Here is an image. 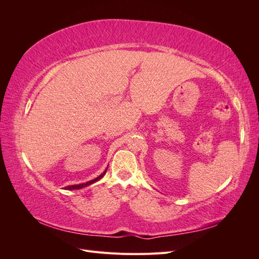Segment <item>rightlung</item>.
<instances>
[{"mask_svg": "<svg viewBox=\"0 0 259 259\" xmlns=\"http://www.w3.org/2000/svg\"><path fill=\"white\" fill-rule=\"evenodd\" d=\"M107 169H108V167L105 169V171H104L103 174H100L98 177L90 180V182H88V183H83V184H79V185H72V186H67V187L65 188V189H66V190H77V189H82V188H84V187H88V186H90V185H92V184H94V183H96V182H98L99 179L103 178V177L105 176V174H106Z\"/></svg>", "mask_w": 259, "mask_h": 259, "instance_id": "obj_1", "label": "right lung"}]
</instances>
